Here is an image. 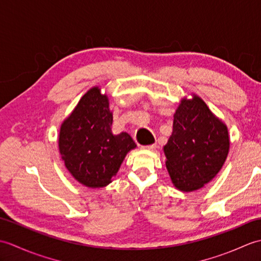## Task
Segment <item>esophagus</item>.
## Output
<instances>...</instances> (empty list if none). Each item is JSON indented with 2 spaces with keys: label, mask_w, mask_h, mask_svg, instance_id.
<instances>
[{
  "label": "esophagus",
  "mask_w": 261,
  "mask_h": 261,
  "mask_svg": "<svg viewBox=\"0 0 261 261\" xmlns=\"http://www.w3.org/2000/svg\"><path fill=\"white\" fill-rule=\"evenodd\" d=\"M156 148V145H149V146H141V149L143 150H153Z\"/></svg>",
  "instance_id": "1"
}]
</instances>
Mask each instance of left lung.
<instances>
[{"mask_svg":"<svg viewBox=\"0 0 261 261\" xmlns=\"http://www.w3.org/2000/svg\"><path fill=\"white\" fill-rule=\"evenodd\" d=\"M229 149L224 122L196 94L181 98L164 147L166 167L177 190L194 192L210 182L222 168Z\"/></svg>","mask_w":261,"mask_h":261,"instance_id":"1","label":"left lung"}]
</instances>
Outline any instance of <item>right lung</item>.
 <instances>
[{"mask_svg": "<svg viewBox=\"0 0 261 261\" xmlns=\"http://www.w3.org/2000/svg\"><path fill=\"white\" fill-rule=\"evenodd\" d=\"M112 122L108 95L94 86L60 125L58 148L65 167L86 187L108 186L126 153L137 147L126 132L113 134Z\"/></svg>", "mask_w": 261, "mask_h": 261, "instance_id": "1", "label": "right lung"}]
</instances>
